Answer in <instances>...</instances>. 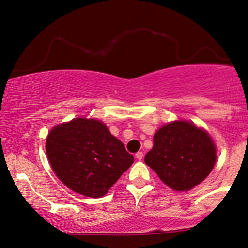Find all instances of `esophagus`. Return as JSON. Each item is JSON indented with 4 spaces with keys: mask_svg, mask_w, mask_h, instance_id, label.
Listing matches in <instances>:
<instances>
[{
    "mask_svg": "<svg viewBox=\"0 0 248 248\" xmlns=\"http://www.w3.org/2000/svg\"><path fill=\"white\" fill-rule=\"evenodd\" d=\"M142 157H144V153L142 152H138L137 154H136V158H137L138 160H141Z\"/></svg>",
    "mask_w": 248,
    "mask_h": 248,
    "instance_id": "obj_1",
    "label": "esophagus"
}]
</instances>
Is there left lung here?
<instances>
[{
  "mask_svg": "<svg viewBox=\"0 0 248 248\" xmlns=\"http://www.w3.org/2000/svg\"><path fill=\"white\" fill-rule=\"evenodd\" d=\"M216 146L209 134L187 121H172L154 135L145 163L175 191H189L214 169Z\"/></svg>",
  "mask_w": 248,
  "mask_h": 248,
  "instance_id": "left-lung-1",
  "label": "left lung"
}]
</instances>
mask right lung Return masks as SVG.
I'll return each mask as SVG.
<instances>
[{
  "label": "right lung",
  "instance_id": "1",
  "mask_svg": "<svg viewBox=\"0 0 248 248\" xmlns=\"http://www.w3.org/2000/svg\"><path fill=\"white\" fill-rule=\"evenodd\" d=\"M46 153L56 175L85 197L101 198L119 180L134 156L102 121L75 118L48 134Z\"/></svg>",
  "mask_w": 248,
  "mask_h": 248
}]
</instances>
